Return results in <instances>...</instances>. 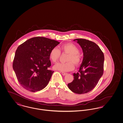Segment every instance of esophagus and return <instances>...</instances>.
Listing matches in <instances>:
<instances>
[{"label":"esophagus","instance_id":"1","mask_svg":"<svg viewBox=\"0 0 123 123\" xmlns=\"http://www.w3.org/2000/svg\"><path fill=\"white\" fill-rule=\"evenodd\" d=\"M62 74L63 75H66L67 74V73H64V72H62Z\"/></svg>","mask_w":123,"mask_h":123}]
</instances>
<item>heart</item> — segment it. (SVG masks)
<instances>
[{
  "label": "heart",
  "instance_id": "obj_1",
  "mask_svg": "<svg viewBox=\"0 0 123 123\" xmlns=\"http://www.w3.org/2000/svg\"><path fill=\"white\" fill-rule=\"evenodd\" d=\"M61 50L62 53L68 54L67 59L68 62L62 63H58L54 66L55 70L62 72L73 70L74 68V63L76 66L80 64L82 62V55L79 52L77 46L73 43H67L61 47ZM61 55V51L58 48H52L49 52V58L53 62H56Z\"/></svg>",
  "mask_w": 123,
  "mask_h": 123
}]
</instances>
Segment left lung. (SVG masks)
I'll return each mask as SVG.
<instances>
[{"instance_id": "8db88e82", "label": "left lung", "mask_w": 123, "mask_h": 123, "mask_svg": "<svg viewBox=\"0 0 123 123\" xmlns=\"http://www.w3.org/2000/svg\"><path fill=\"white\" fill-rule=\"evenodd\" d=\"M83 53V59L79 72L74 73V80L68 84L69 89L77 94L92 90L103 74L104 55L98 46L88 40L75 39Z\"/></svg>"}]
</instances>
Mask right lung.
Returning a JSON list of instances; mask_svg holds the SVG:
<instances>
[{"instance_id": "obj_1", "label": "right lung", "mask_w": 123, "mask_h": 123, "mask_svg": "<svg viewBox=\"0 0 123 123\" xmlns=\"http://www.w3.org/2000/svg\"><path fill=\"white\" fill-rule=\"evenodd\" d=\"M59 43L54 40L38 37L28 39L18 47L13 68L23 88L35 92L47 86L54 73L48 69L51 65L49 52Z\"/></svg>"}]
</instances>
